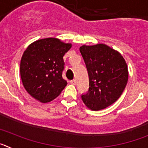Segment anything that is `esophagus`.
I'll return each mask as SVG.
<instances>
[{"label":"esophagus","mask_w":148,"mask_h":148,"mask_svg":"<svg viewBox=\"0 0 148 148\" xmlns=\"http://www.w3.org/2000/svg\"><path fill=\"white\" fill-rule=\"evenodd\" d=\"M70 84H73V85H75V84H76V81H75V79L71 80L70 81Z\"/></svg>","instance_id":"obj_1"}]
</instances>
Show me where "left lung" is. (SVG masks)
Masks as SVG:
<instances>
[{"label": "left lung", "mask_w": 148, "mask_h": 148, "mask_svg": "<svg viewBox=\"0 0 148 148\" xmlns=\"http://www.w3.org/2000/svg\"><path fill=\"white\" fill-rule=\"evenodd\" d=\"M89 75V90L82 99L89 109L101 110L118 100L128 80L125 60L118 51L103 44L80 47Z\"/></svg>", "instance_id": "8db88e82"}]
</instances>
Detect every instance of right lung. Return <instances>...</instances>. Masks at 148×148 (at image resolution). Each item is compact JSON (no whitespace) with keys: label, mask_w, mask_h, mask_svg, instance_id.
Segmentation results:
<instances>
[{"label":"right lung","mask_w":148,"mask_h":148,"mask_svg":"<svg viewBox=\"0 0 148 148\" xmlns=\"http://www.w3.org/2000/svg\"><path fill=\"white\" fill-rule=\"evenodd\" d=\"M59 39L48 38L32 43L24 51L20 73L23 85L31 96L46 103L58 97L67 82L62 78L63 56L71 48Z\"/></svg>","instance_id":"right-lung-1"}]
</instances>
